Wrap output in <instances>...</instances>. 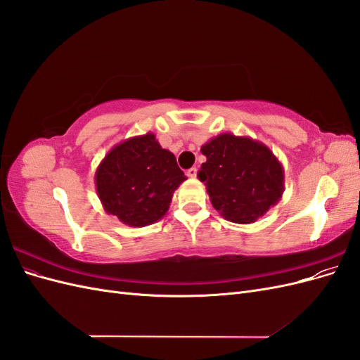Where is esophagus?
I'll use <instances>...</instances> for the list:
<instances>
[{"label":"esophagus","instance_id":"1","mask_svg":"<svg viewBox=\"0 0 360 360\" xmlns=\"http://www.w3.org/2000/svg\"><path fill=\"white\" fill-rule=\"evenodd\" d=\"M188 177H191V179H195V177H197V174H198V169L197 168H191V169H188Z\"/></svg>","mask_w":360,"mask_h":360}]
</instances>
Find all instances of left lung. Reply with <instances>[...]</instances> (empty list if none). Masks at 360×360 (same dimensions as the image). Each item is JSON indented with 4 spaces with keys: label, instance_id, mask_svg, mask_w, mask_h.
<instances>
[{
    "label": "left lung",
    "instance_id": "1",
    "mask_svg": "<svg viewBox=\"0 0 360 360\" xmlns=\"http://www.w3.org/2000/svg\"><path fill=\"white\" fill-rule=\"evenodd\" d=\"M198 172L212 205L226 221L252 224L284 193V168L267 146L249 136L221 134L201 147Z\"/></svg>",
    "mask_w": 360,
    "mask_h": 360
}]
</instances>
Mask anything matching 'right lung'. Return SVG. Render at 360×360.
<instances>
[{"mask_svg":"<svg viewBox=\"0 0 360 360\" xmlns=\"http://www.w3.org/2000/svg\"><path fill=\"white\" fill-rule=\"evenodd\" d=\"M186 179L176 156L160 147L155 134L114 146L94 176L105 212L129 226H146L162 219L174 191Z\"/></svg>","mask_w":360,"mask_h":360,"instance_id":"1","label":"right lung"}]
</instances>
